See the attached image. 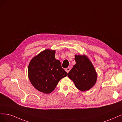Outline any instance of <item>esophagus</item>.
I'll use <instances>...</instances> for the list:
<instances>
[{
  "mask_svg": "<svg viewBox=\"0 0 122 122\" xmlns=\"http://www.w3.org/2000/svg\"><path fill=\"white\" fill-rule=\"evenodd\" d=\"M70 70V67H68V68H66V69H65V71L67 72V73H68L69 72V71Z\"/></svg>",
  "mask_w": 122,
  "mask_h": 122,
  "instance_id": "1",
  "label": "esophagus"
}]
</instances>
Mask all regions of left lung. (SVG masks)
Returning <instances> with one entry per match:
<instances>
[{
    "label": "left lung",
    "instance_id": "8db88e82",
    "mask_svg": "<svg viewBox=\"0 0 122 122\" xmlns=\"http://www.w3.org/2000/svg\"><path fill=\"white\" fill-rule=\"evenodd\" d=\"M76 63L68 73L76 88L81 91H87L96 84L97 74L96 70L86 55H76Z\"/></svg>",
    "mask_w": 122,
    "mask_h": 122
}]
</instances>
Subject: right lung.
<instances>
[{"label":"right lung","mask_w":122,"mask_h":122,"mask_svg":"<svg viewBox=\"0 0 122 122\" xmlns=\"http://www.w3.org/2000/svg\"><path fill=\"white\" fill-rule=\"evenodd\" d=\"M56 51L46 49L31 60L28 68L29 79L38 91L49 94L55 89L58 82L67 76L61 63L55 58Z\"/></svg>","instance_id":"right-lung-1"}]
</instances>
